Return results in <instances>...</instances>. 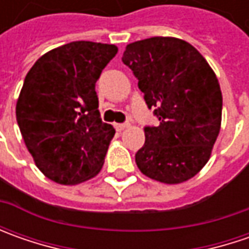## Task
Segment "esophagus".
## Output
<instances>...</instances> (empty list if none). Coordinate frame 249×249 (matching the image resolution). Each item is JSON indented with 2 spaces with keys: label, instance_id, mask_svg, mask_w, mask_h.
Masks as SVG:
<instances>
[{
  "label": "esophagus",
  "instance_id": "34e87169",
  "mask_svg": "<svg viewBox=\"0 0 249 249\" xmlns=\"http://www.w3.org/2000/svg\"><path fill=\"white\" fill-rule=\"evenodd\" d=\"M129 126H130L129 123H118V124H115V127H116V130H118V131H122V130L127 129Z\"/></svg>",
  "mask_w": 249,
  "mask_h": 249
}]
</instances>
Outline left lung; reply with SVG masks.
<instances>
[{
    "label": "left lung",
    "mask_w": 249,
    "mask_h": 249,
    "mask_svg": "<svg viewBox=\"0 0 249 249\" xmlns=\"http://www.w3.org/2000/svg\"><path fill=\"white\" fill-rule=\"evenodd\" d=\"M122 61L159 126H145L136 163L160 183H183L205 166L220 131L222 91L205 58L184 40L151 37L129 44Z\"/></svg>",
    "instance_id": "left-lung-1"
}]
</instances>
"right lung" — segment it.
<instances>
[{
  "instance_id": "obj_1",
  "label": "right lung",
  "mask_w": 249,
  "mask_h": 249,
  "mask_svg": "<svg viewBox=\"0 0 249 249\" xmlns=\"http://www.w3.org/2000/svg\"><path fill=\"white\" fill-rule=\"evenodd\" d=\"M118 53L113 44L73 41L37 59L24 77L16 120L37 167L72 186L98 175L115 136L98 110L95 83Z\"/></svg>"
}]
</instances>
